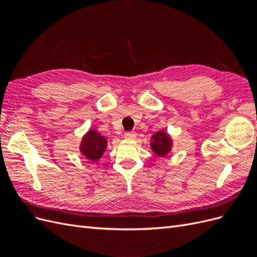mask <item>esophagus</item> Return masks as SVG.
Here are the masks:
<instances>
[{
  "mask_svg": "<svg viewBox=\"0 0 257 257\" xmlns=\"http://www.w3.org/2000/svg\"><path fill=\"white\" fill-rule=\"evenodd\" d=\"M136 133L135 132H126L125 134H124V138L127 139V141H133V139L136 138Z\"/></svg>",
  "mask_w": 257,
  "mask_h": 257,
  "instance_id": "esophagus-1",
  "label": "esophagus"
}]
</instances>
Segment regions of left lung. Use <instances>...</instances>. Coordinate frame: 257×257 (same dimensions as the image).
<instances>
[{"instance_id": "obj_1", "label": "left lung", "mask_w": 257, "mask_h": 257, "mask_svg": "<svg viewBox=\"0 0 257 257\" xmlns=\"http://www.w3.org/2000/svg\"><path fill=\"white\" fill-rule=\"evenodd\" d=\"M150 147L158 158H166L173 150L174 139L165 130H161L151 136Z\"/></svg>"}]
</instances>
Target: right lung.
<instances>
[{
  "mask_svg": "<svg viewBox=\"0 0 257 257\" xmlns=\"http://www.w3.org/2000/svg\"><path fill=\"white\" fill-rule=\"evenodd\" d=\"M107 146V138L99 134L95 128H90L81 138L79 151L84 159L91 161L92 163H97V161L104 155Z\"/></svg>",
  "mask_w": 257,
  "mask_h": 257,
  "instance_id": "obj_1",
  "label": "right lung"
}]
</instances>
